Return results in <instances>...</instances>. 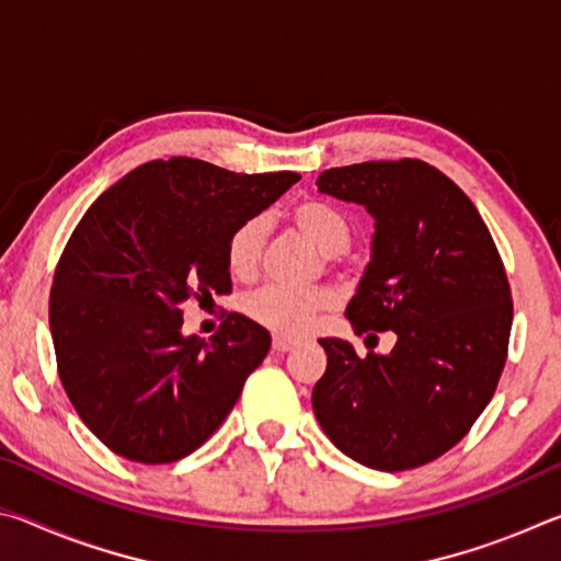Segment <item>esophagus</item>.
Returning <instances> with one entry per match:
<instances>
[{
    "label": "esophagus",
    "instance_id": "esophagus-1",
    "mask_svg": "<svg viewBox=\"0 0 561 561\" xmlns=\"http://www.w3.org/2000/svg\"><path fill=\"white\" fill-rule=\"evenodd\" d=\"M294 346H297V341H291L287 336H274V341H272V348L277 351V354H284V351H291Z\"/></svg>",
    "mask_w": 561,
    "mask_h": 561
}]
</instances>
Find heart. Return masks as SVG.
Instances as JSON below:
<instances>
[{"label": "heart", "instance_id": "1", "mask_svg": "<svg viewBox=\"0 0 561 561\" xmlns=\"http://www.w3.org/2000/svg\"><path fill=\"white\" fill-rule=\"evenodd\" d=\"M291 222L327 257L344 252L351 242L348 217L331 203L301 201L299 205H294ZM264 234H267V225H264L262 217H250V220L237 225L232 234L227 237L225 260L234 279H250L257 272ZM334 304L336 294L329 287H262L244 299V314L254 324L270 329L274 334L301 336L317 324L321 314L334 309Z\"/></svg>", "mask_w": 561, "mask_h": 561}]
</instances>
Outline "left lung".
I'll return each mask as SVG.
<instances>
[{
  "label": "left lung",
  "instance_id": "1",
  "mask_svg": "<svg viewBox=\"0 0 561 561\" xmlns=\"http://www.w3.org/2000/svg\"><path fill=\"white\" fill-rule=\"evenodd\" d=\"M317 185L376 220L346 317L356 334L398 341L386 356H358L344 339H319L314 415L366 468H417L460 443L495 393L512 329L505 264L470 197L423 160L331 168Z\"/></svg>",
  "mask_w": 561,
  "mask_h": 561
}]
</instances>
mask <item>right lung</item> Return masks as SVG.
Returning <instances> with one entry per match:
<instances>
[{"label":"right lung","mask_w":561,"mask_h":561,"mask_svg":"<svg viewBox=\"0 0 561 561\" xmlns=\"http://www.w3.org/2000/svg\"><path fill=\"white\" fill-rule=\"evenodd\" d=\"M297 180L150 160L76 225L49 297L56 366L76 413L121 458L163 465L201 448L267 356L270 331L237 311L210 341L183 336L180 304L232 291L227 237Z\"/></svg>","instance_id":"add662e5"}]
</instances>
